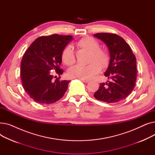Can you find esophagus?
<instances>
[{"label": "esophagus", "instance_id": "1", "mask_svg": "<svg viewBox=\"0 0 155 155\" xmlns=\"http://www.w3.org/2000/svg\"><path fill=\"white\" fill-rule=\"evenodd\" d=\"M81 81H82L83 82H85V83H88L89 82V80H86V79H80Z\"/></svg>", "mask_w": 155, "mask_h": 155}]
</instances>
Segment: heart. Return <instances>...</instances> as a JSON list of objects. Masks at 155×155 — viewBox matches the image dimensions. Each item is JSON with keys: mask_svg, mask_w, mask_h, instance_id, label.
I'll use <instances>...</instances> for the list:
<instances>
[{"mask_svg": "<svg viewBox=\"0 0 155 155\" xmlns=\"http://www.w3.org/2000/svg\"><path fill=\"white\" fill-rule=\"evenodd\" d=\"M77 46L90 51L87 65L77 64L68 70V74L73 78L80 79H91L101 70V67L105 68L109 63V56L107 52L99 48L98 41L91 36H85L77 42ZM61 59L67 66H71L76 61V57L72 46L67 45L61 51Z\"/></svg>", "mask_w": 155, "mask_h": 155, "instance_id": "heart-1", "label": "heart"}]
</instances>
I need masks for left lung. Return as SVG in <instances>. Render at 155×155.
Segmentation results:
<instances>
[{"mask_svg":"<svg viewBox=\"0 0 155 155\" xmlns=\"http://www.w3.org/2000/svg\"><path fill=\"white\" fill-rule=\"evenodd\" d=\"M107 45L110 60L105 76L112 79L101 83L94 96L97 100L115 103L123 100L132 92L137 77L136 59L125 40L113 33H97L94 35Z\"/></svg>","mask_w":155,"mask_h":155,"instance_id":"8db88e82","label":"left lung"}]
</instances>
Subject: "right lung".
Masks as SVG:
<instances>
[{
  "mask_svg": "<svg viewBox=\"0 0 155 155\" xmlns=\"http://www.w3.org/2000/svg\"><path fill=\"white\" fill-rule=\"evenodd\" d=\"M71 36L52 35L38 38L24 54L21 64L22 85L31 98L38 104H50L62 98L70 80H61L63 49ZM54 71V72H52Z\"/></svg>",
  "mask_w": 155,
  "mask_h": 155,
  "instance_id": "obj_1",
  "label": "right lung"
}]
</instances>
